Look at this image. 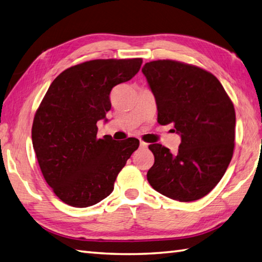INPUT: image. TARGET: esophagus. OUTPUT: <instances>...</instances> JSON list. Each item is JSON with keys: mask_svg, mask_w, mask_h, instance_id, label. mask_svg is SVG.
Instances as JSON below:
<instances>
[{"mask_svg": "<svg viewBox=\"0 0 262 262\" xmlns=\"http://www.w3.org/2000/svg\"><path fill=\"white\" fill-rule=\"evenodd\" d=\"M147 146H148V145L146 144L145 142H143V141L140 142V147H141V148H147Z\"/></svg>", "mask_w": 262, "mask_h": 262, "instance_id": "34e87169", "label": "esophagus"}]
</instances>
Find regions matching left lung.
I'll return each mask as SVG.
<instances>
[{
	"instance_id": "8db88e82",
	"label": "left lung",
	"mask_w": 262,
	"mask_h": 262,
	"mask_svg": "<svg viewBox=\"0 0 262 262\" xmlns=\"http://www.w3.org/2000/svg\"><path fill=\"white\" fill-rule=\"evenodd\" d=\"M142 73L156 97L158 122L173 124L182 140L176 155L161 144L148 146L155 156L146 175L148 183L176 201L206 196L233 157L232 101L216 77L195 66L158 60L145 63Z\"/></svg>"
}]
</instances>
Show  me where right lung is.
Returning <instances> with one entry per match:
<instances>
[{
    "label": "right lung",
    "mask_w": 262,
    "mask_h": 262,
    "mask_svg": "<svg viewBox=\"0 0 262 262\" xmlns=\"http://www.w3.org/2000/svg\"><path fill=\"white\" fill-rule=\"evenodd\" d=\"M142 59L92 60L62 71L50 85L32 128L40 170L61 201L75 208L94 206L109 196L140 141L97 138L105 122L110 92L134 77Z\"/></svg>",
    "instance_id": "right-lung-1"
}]
</instances>
